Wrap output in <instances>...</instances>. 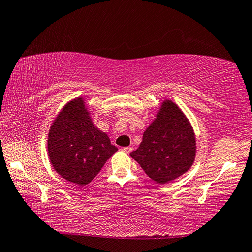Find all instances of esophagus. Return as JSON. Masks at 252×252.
Listing matches in <instances>:
<instances>
[{"instance_id": "obj_1", "label": "esophagus", "mask_w": 252, "mask_h": 252, "mask_svg": "<svg viewBox=\"0 0 252 252\" xmlns=\"http://www.w3.org/2000/svg\"><path fill=\"white\" fill-rule=\"evenodd\" d=\"M122 151L125 152V153H126V154H129V153H131L133 151V148L132 147H123Z\"/></svg>"}]
</instances>
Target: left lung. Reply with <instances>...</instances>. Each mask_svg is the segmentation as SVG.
Wrapping results in <instances>:
<instances>
[{"mask_svg": "<svg viewBox=\"0 0 252 252\" xmlns=\"http://www.w3.org/2000/svg\"><path fill=\"white\" fill-rule=\"evenodd\" d=\"M131 157L145 173L160 184L184 174L196 155V140L189 120L171 100L162 103L155 121L144 132L143 141Z\"/></svg>", "mask_w": 252, "mask_h": 252, "instance_id": "left-lung-1", "label": "left lung"}]
</instances>
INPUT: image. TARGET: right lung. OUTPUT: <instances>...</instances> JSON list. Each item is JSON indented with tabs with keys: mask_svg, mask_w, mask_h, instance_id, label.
Segmentation results:
<instances>
[{
	"mask_svg": "<svg viewBox=\"0 0 252 252\" xmlns=\"http://www.w3.org/2000/svg\"><path fill=\"white\" fill-rule=\"evenodd\" d=\"M47 149L53 168L80 186L89 184L118 148L91 121L83 99L68 103L51 126Z\"/></svg>",
	"mask_w": 252,
	"mask_h": 252,
	"instance_id": "add662e5",
	"label": "right lung"
}]
</instances>
